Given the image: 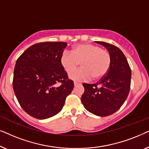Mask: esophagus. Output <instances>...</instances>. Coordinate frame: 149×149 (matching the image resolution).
I'll list each match as a JSON object with an SVG mask.
<instances>
[{
	"label": "esophagus",
	"instance_id": "esophagus-1",
	"mask_svg": "<svg viewBox=\"0 0 149 149\" xmlns=\"http://www.w3.org/2000/svg\"><path fill=\"white\" fill-rule=\"evenodd\" d=\"M81 85V83H79L78 82H74V86H77V85Z\"/></svg>",
	"mask_w": 149,
	"mask_h": 149
}]
</instances>
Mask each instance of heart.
Returning a JSON list of instances; mask_svg holds the SVG:
<instances>
[{
	"instance_id": "heart-1",
	"label": "heart",
	"mask_w": 149,
	"mask_h": 149,
	"mask_svg": "<svg viewBox=\"0 0 149 149\" xmlns=\"http://www.w3.org/2000/svg\"><path fill=\"white\" fill-rule=\"evenodd\" d=\"M81 62L82 67L72 72ZM60 63L69 77L74 81H89L103 78L109 72L111 56L107 50L93 44H79L72 52L64 50L60 57Z\"/></svg>"
}]
</instances>
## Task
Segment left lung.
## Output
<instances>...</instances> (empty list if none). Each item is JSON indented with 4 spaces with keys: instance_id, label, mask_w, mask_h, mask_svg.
<instances>
[{
    "instance_id": "left-lung-1",
    "label": "left lung",
    "mask_w": 149,
    "mask_h": 149,
    "mask_svg": "<svg viewBox=\"0 0 149 149\" xmlns=\"http://www.w3.org/2000/svg\"><path fill=\"white\" fill-rule=\"evenodd\" d=\"M110 53L111 64L105 77L94 84L83 83L85 91L81 102L85 109L100 117H107L119 110L130 90L132 72L127 59L117 47L95 41Z\"/></svg>"
}]
</instances>
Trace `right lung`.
<instances>
[{"label":"right lung","mask_w":149,"mask_h":149,"mask_svg":"<svg viewBox=\"0 0 149 149\" xmlns=\"http://www.w3.org/2000/svg\"><path fill=\"white\" fill-rule=\"evenodd\" d=\"M67 42H44L28 48L16 61L13 88L26 113L45 119L62 111L74 83L60 63Z\"/></svg>","instance_id":"obj_1"}]
</instances>
